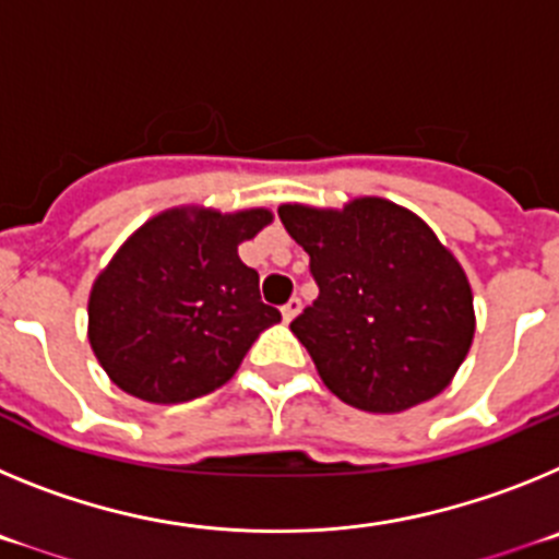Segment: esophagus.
<instances>
[{
	"label": "esophagus",
	"mask_w": 559,
	"mask_h": 559,
	"mask_svg": "<svg viewBox=\"0 0 559 559\" xmlns=\"http://www.w3.org/2000/svg\"><path fill=\"white\" fill-rule=\"evenodd\" d=\"M299 310H302V299H299V296H290L288 302L283 305V319H285V322H294L296 316H299Z\"/></svg>",
	"instance_id": "esophagus-1"
}]
</instances>
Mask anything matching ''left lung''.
I'll return each instance as SVG.
<instances>
[{
	"label": "left lung",
	"mask_w": 559,
	"mask_h": 559,
	"mask_svg": "<svg viewBox=\"0 0 559 559\" xmlns=\"http://www.w3.org/2000/svg\"><path fill=\"white\" fill-rule=\"evenodd\" d=\"M280 221L319 285L290 333L324 386L374 414L437 397L471 353L476 310L462 263L431 226L378 195L341 210L283 204Z\"/></svg>",
	"instance_id": "obj_1"
}]
</instances>
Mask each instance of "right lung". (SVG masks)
I'll use <instances>...</instances> for the list:
<instances>
[{
    "mask_svg": "<svg viewBox=\"0 0 559 559\" xmlns=\"http://www.w3.org/2000/svg\"><path fill=\"white\" fill-rule=\"evenodd\" d=\"M271 210L173 206L117 249L88 294V344L114 386L147 403H187L221 389L280 310L237 246Z\"/></svg>",
    "mask_w": 559,
    "mask_h": 559,
    "instance_id": "right-lung-1",
    "label": "right lung"
}]
</instances>
